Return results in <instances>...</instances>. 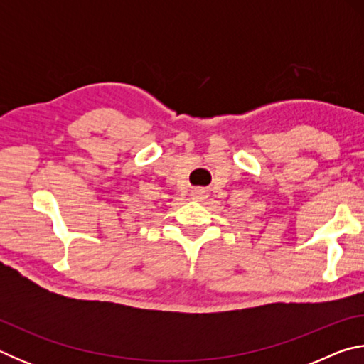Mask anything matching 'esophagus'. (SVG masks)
<instances>
[{
    "label": "esophagus",
    "mask_w": 364,
    "mask_h": 364,
    "mask_svg": "<svg viewBox=\"0 0 364 364\" xmlns=\"http://www.w3.org/2000/svg\"><path fill=\"white\" fill-rule=\"evenodd\" d=\"M193 199H196V200H204V199H207V191H204V189H194L193 191Z\"/></svg>",
    "instance_id": "1"
}]
</instances>
